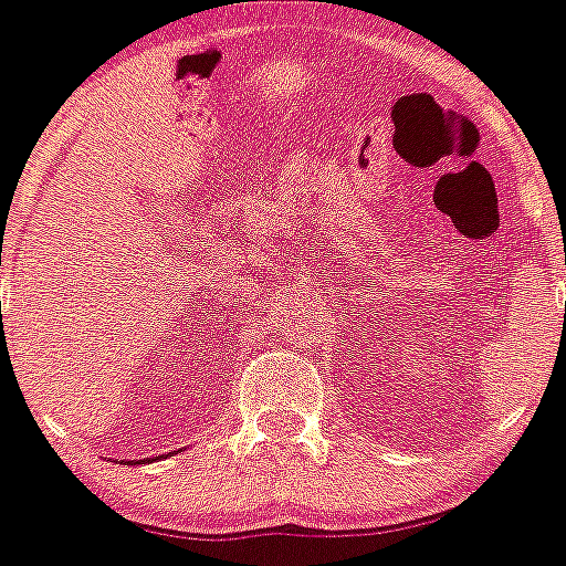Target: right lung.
<instances>
[{
  "instance_id": "right-lung-1",
  "label": "right lung",
  "mask_w": 566,
  "mask_h": 566,
  "mask_svg": "<svg viewBox=\"0 0 566 566\" xmlns=\"http://www.w3.org/2000/svg\"><path fill=\"white\" fill-rule=\"evenodd\" d=\"M158 459H160V455H158ZM155 461V459H153ZM127 464H138V461H127Z\"/></svg>"
}]
</instances>
